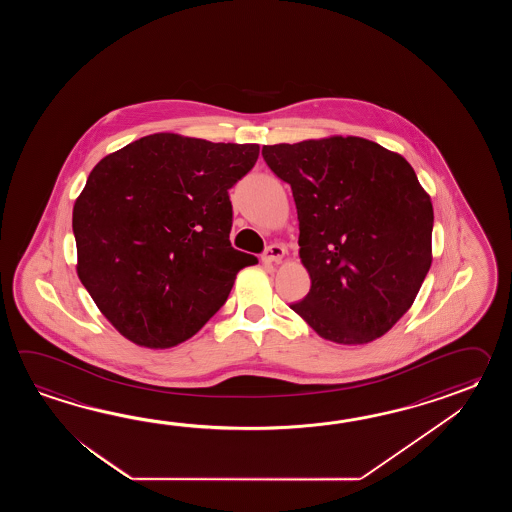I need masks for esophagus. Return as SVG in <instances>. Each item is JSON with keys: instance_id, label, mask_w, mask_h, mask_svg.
Here are the masks:
<instances>
[{"instance_id": "34e87169", "label": "esophagus", "mask_w": 512, "mask_h": 512, "mask_svg": "<svg viewBox=\"0 0 512 512\" xmlns=\"http://www.w3.org/2000/svg\"><path fill=\"white\" fill-rule=\"evenodd\" d=\"M283 254H285V249H283L282 245L272 243V245H269V247L265 249V252H263V261H267V263H280Z\"/></svg>"}]
</instances>
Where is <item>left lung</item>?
<instances>
[{
    "label": "left lung",
    "mask_w": 512,
    "mask_h": 512,
    "mask_svg": "<svg viewBox=\"0 0 512 512\" xmlns=\"http://www.w3.org/2000/svg\"><path fill=\"white\" fill-rule=\"evenodd\" d=\"M261 155L291 185L300 221L311 289L291 309L344 346L388 333L432 265L434 208L414 168L377 142L338 135Z\"/></svg>",
    "instance_id": "8db88e82"
}]
</instances>
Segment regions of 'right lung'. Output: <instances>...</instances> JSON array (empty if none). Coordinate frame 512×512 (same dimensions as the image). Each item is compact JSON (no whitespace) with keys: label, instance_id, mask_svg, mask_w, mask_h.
Here are the masks:
<instances>
[{"label":"right lung","instance_id":"add662e5","mask_svg":"<svg viewBox=\"0 0 512 512\" xmlns=\"http://www.w3.org/2000/svg\"><path fill=\"white\" fill-rule=\"evenodd\" d=\"M258 155V144L153 133L93 168L73 208L77 272L120 335L172 348L227 302L258 261L229 240V188Z\"/></svg>","mask_w":512,"mask_h":512}]
</instances>
